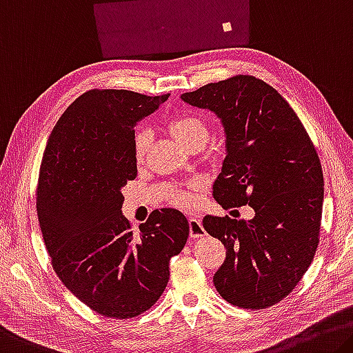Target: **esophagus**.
<instances>
[{"label": "esophagus", "instance_id": "34e87169", "mask_svg": "<svg viewBox=\"0 0 353 353\" xmlns=\"http://www.w3.org/2000/svg\"><path fill=\"white\" fill-rule=\"evenodd\" d=\"M188 225H190V236H192L193 239H199V237L205 236V229H204L203 221H201L199 216H190Z\"/></svg>", "mask_w": 353, "mask_h": 353}]
</instances>
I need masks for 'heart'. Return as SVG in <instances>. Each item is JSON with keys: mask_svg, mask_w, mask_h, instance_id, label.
<instances>
[{"mask_svg": "<svg viewBox=\"0 0 353 353\" xmlns=\"http://www.w3.org/2000/svg\"><path fill=\"white\" fill-rule=\"evenodd\" d=\"M168 130L174 137L183 148L190 146L194 141H205L207 127L201 117L192 113H181L172 116L168 121ZM149 148V133L146 130H139L133 137V157L135 161H143L146 150ZM172 201L179 205H190L193 203V194L183 190H177L172 193Z\"/></svg>", "mask_w": 353, "mask_h": 353, "instance_id": "1", "label": "heart"}]
</instances>
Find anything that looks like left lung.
<instances>
[{
  "label": "left lung",
  "instance_id": "left-lung-1",
  "mask_svg": "<svg viewBox=\"0 0 353 353\" xmlns=\"http://www.w3.org/2000/svg\"><path fill=\"white\" fill-rule=\"evenodd\" d=\"M182 99L212 110L225 125L216 203L256 212L250 221L203 218L205 231L226 248L215 288L234 306L270 307L295 289L319 245L323 172L314 144L281 94L253 75L209 83Z\"/></svg>",
  "mask_w": 353,
  "mask_h": 353
}]
</instances>
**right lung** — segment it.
Returning a JSON list of instances; mask_svg holds the SVG:
<instances>
[{
	"instance_id": "add662e5",
	"label": "right lung",
	"mask_w": 353,
	"mask_h": 353,
	"mask_svg": "<svg viewBox=\"0 0 353 353\" xmlns=\"http://www.w3.org/2000/svg\"><path fill=\"white\" fill-rule=\"evenodd\" d=\"M168 97L89 89L56 122L42 157L36 207L53 270L100 316L128 319L154 306L170 259L187 243L182 212L154 210L138 234L121 214V188L137 177V122Z\"/></svg>"
}]
</instances>
